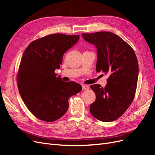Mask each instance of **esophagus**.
Listing matches in <instances>:
<instances>
[{
    "mask_svg": "<svg viewBox=\"0 0 155 155\" xmlns=\"http://www.w3.org/2000/svg\"><path fill=\"white\" fill-rule=\"evenodd\" d=\"M89 88L88 86L86 85H82V89L83 91H85V90H88V89Z\"/></svg>",
    "mask_w": 155,
    "mask_h": 155,
    "instance_id": "obj_1",
    "label": "esophagus"
}]
</instances>
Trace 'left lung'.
Instances as JSON below:
<instances>
[{
	"mask_svg": "<svg viewBox=\"0 0 155 155\" xmlns=\"http://www.w3.org/2000/svg\"><path fill=\"white\" fill-rule=\"evenodd\" d=\"M82 36L97 49L96 71L109 75L105 87L98 84L91 86L96 101L91 105L90 112L98 120L112 121L133 101L138 77L137 58L131 46L113 33L98 31Z\"/></svg>",
	"mask_w": 155,
	"mask_h": 155,
	"instance_id": "1",
	"label": "left lung"
}]
</instances>
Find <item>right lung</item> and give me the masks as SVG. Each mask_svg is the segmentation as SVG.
<instances>
[{"mask_svg":"<svg viewBox=\"0 0 155 155\" xmlns=\"http://www.w3.org/2000/svg\"><path fill=\"white\" fill-rule=\"evenodd\" d=\"M79 39V35H48L32 41L23 53L17 77L18 91L39 120L51 122L60 118L68 109V98L82 90L79 84L63 81L54 72Z\"/></svg>","mask_w":155,"mask_h":155,"instance_id":"add662e5","label":"right lung"}]
</instances>
